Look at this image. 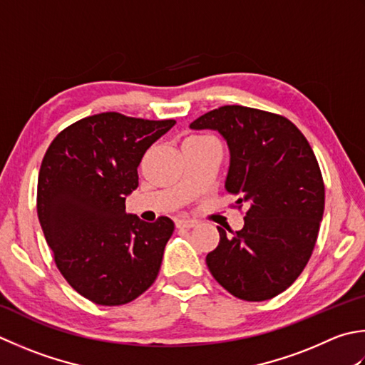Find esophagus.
<instances>
[{
    "mask_svg": "<svg viewBox=\"0 0 365 365\" xmlns=\"http://www.w3.org/2000/svg\"><path fill=\"white\" fill-rule=\"evenodd\" d=\"M197 223L195 220H190V218H178L175 220V226L180 227V230H191V227H195Z\"/></svg>",
    "mask_w": 365,
    "mask_h": 365,
    "instance_id": "obj_1",
    "label": "esophagus"
}]
</instances>
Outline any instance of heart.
Listing matches in <instances>:
<instances>
[{"mask_svg":"<svg viewBox=\"0 0 365 365\" xmlns=\"http://www.w3.org/2000/svg\"><path fill=\"white\" fill-rule=\"evenodd\" d=\"M188 139H195V140H201V139H205V138H199V135H191V138Z\"/></svg>","mask_w":365,"mask_h":365,"instance_id":"obj_1","label":"heart"}]
</instances>
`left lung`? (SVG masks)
Returning a JSON list of instances; mask_svg holds the SVG:
<instances>
[{"label":"left lung","mask_w":365,"mask_h":365,"mask_svg":"<svg viewBox=\"0 0 365 365\" xmlns=\"http://www.w3.org/2000/svg\"><path fill=\"white\" fill-rule=\"evenodd\" d=\"M191 130H215L231 153L225 187L247 205L245 225L207 255L213 278L242 301H267L301 275L317 244L324 182L317 156L297 126L272 112L223 106Z\"/></svg>","instance_id":"obj_1"}]
</instances>
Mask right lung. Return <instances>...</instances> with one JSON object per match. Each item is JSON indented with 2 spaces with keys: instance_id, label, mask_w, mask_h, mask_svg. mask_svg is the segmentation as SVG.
<instances>
[{
  "instance_id": "1",
  "label": "right lung",
  "mask_w": 365,
  "mask_h": 365,
  "mask_svg": "<svg viewBox=\"0 0 365 365\" xmlns=\"http://www.w3.org/2000/svg\"><path fill=\"white\" fill-rule=\"evenodd\" d=\"M175 120L118 112L76 121L47 148L38 177V217L61 275L98 305H123L152 287L174 221L126 213L148 147Z\"/></svg>"
}]
</instances>
